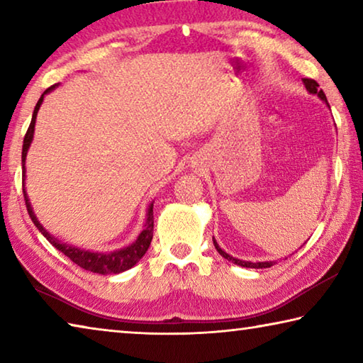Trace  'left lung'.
Here are the masks:
<instances>
[{"label":"left lung","instance_id":"8db88e82","mask_svg":"<svg viewBox=\"0 0 363 363\" xmlns=\"http://www.w3.org/2000/svg\"><path fill=\"white\" fill-rule=\"evenodd\" d=\"M303 83H304V86H306V89L309 91V94H317L318 96V99H322L325 104H327L328 106V101H327V96H325V93L323 91L318 88V83L315 82V79H311V78H304L303 79ZM330 107V106H328ZM213 243H214V248L218 250V253L223 256V257H225L227 261H230V262H233V264H237V266H242V267H250V269H266V267H270V266H274V264H277L275 261H259V262H251V261H243V259H237V257H233V256H230L229 253H225V251L219 247L218 245V242H216V238L213 237Z\"/></svg>","mask_w":363,"mask_h":363}]
</instances>
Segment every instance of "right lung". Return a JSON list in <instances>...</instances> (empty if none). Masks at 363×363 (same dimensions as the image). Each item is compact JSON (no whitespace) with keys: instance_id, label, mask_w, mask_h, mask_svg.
I'll use <instances>...</instances> for the list:
<instances>
[{"instance_id":"right-lung-1","label":"right lung","mask_w":363,"mask_h":363,"mask_svg":"<svg viewBox=\"0 0 363 363\" xmlns=\"http://www.w3.org/2000/svg\"><path fill=\"white\" fill-rule=\"evenodd\" d=\"M57 84H52L51 88H48L45 93L41 94L40 101L36 102L33 115H32V123H30L28 130L26 138H23V145H22V184H23V196H26V205H27V211L32 218L33 224L36 225L43 235L46 237V240L52 245L54 248H57L60 253H64L67 257L78 264L79 267L84 270H89V272L94 274H102V275H108V274H120L125 272V270L131 269L133 266L140 261V257L145 255V251L149 250L152 237H153V201L147 208V219L144 224V229L140 230L136 240H134L131 245H128L125 248L115 250V251H108V253H101V251H89V250H83L78 247H73V245L65 243L62 240H59L57 237H54L52 233H49L43 224L36 218V214L32 208V203H30L27 190H26V160H27V153L30 145H32L33 140V134H35V123H36V115H38V110L41 107L43 101H45V96L51 93V91L56 88Z\"/></svg>"}]
</instances>
